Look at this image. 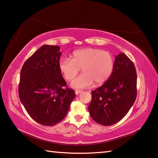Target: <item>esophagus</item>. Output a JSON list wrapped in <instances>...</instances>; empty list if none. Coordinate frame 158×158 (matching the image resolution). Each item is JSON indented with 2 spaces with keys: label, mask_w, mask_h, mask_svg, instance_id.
I'll use <instances>...</instances> for the list:
<instances>
[{
  "label": "esophagus",
  "mask_w": 158,
  "mask_h": 158,
  "mask_svg": "<svg viewBox=\"0 0 158 158\" xmlns=\"http://www.w3.org/2000/svg\"><path fill=\"white\" fill-rule=\"evenodd\" d=\"M82 90H81V89H76V91H75V93H76V94H80L81 93H82Z\"/></svg>",
  "instance_id": "1"
}]
</instances>
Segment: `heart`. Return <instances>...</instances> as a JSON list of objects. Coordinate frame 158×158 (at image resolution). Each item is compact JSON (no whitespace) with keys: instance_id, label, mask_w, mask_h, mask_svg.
<instances>
[{"instance_id":"1","label":"heart","mask_w":158,"mask_h":158,"mask_svg":"<svg viewBox=\"0 0 158 158\" xmlns=\"http://www.w3.org/2000/svg\"><path fill=\"white\" fill-rule=\"evenodd\" d=\"M59 69L67 81H72L82 69L81 76L72 82L71 86L76 89L87 88L93 84H102L114 69L112 55L99 48H86L75 51L72 59L62 58Z\"/></svg>"}]
</instances>
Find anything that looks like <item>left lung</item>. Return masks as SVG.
I'll use <instances>...</instances> for the list:
<instances>
[{"mask_svg": "<svg viewBox=\"0 0 158 158\" xmlns=\"http://www.w3.org/2000/svg\"><path fill=\"white\" fill-rule=\"evenodd\" d=\"M135 65L123 53L117 55L106 82L92 91L88 111L99 124L111 126L121 121L134 104L137 95Z\"/></svg>", "mask_w": 158, "mask_h": 158, "instance_id": "1", "label": "left lung"}]
</instances>
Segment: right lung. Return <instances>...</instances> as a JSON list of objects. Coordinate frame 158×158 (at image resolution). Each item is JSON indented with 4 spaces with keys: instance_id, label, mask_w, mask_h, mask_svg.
<instances>
[{
    "instance_id": "add662e5",
    "label": "right lung",
    "mask_w": 158,
    "mask_h": 158,
    "mask_svg": "<svg viewBox=\"0 0 158 158\" xmlns=\"http://www.w3.org/2000/svg\"><path fill=\"white\" fill-rule=\"evenodd\" d=\"M59 46L43 45L26 60L20 72L19 98L35 121L56 125L66 116L76 96L59 69Z\"/></svg>"
}]
</instances>
